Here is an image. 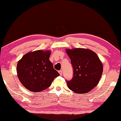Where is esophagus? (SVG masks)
Listing matches in <instances>:
<instances>
[{
	"instance_id": "esophagus-1",
	"label": "esophagus",
	"mask_w": 121,
	"mask_h": 121,
	"mask_svg": "<svg viewBox=\"0 0 121 121\" xmlns=\"http://www.w3.org/2000/svg\"><path fill=\"white\" fill-rule=\"evenodd\" d=\"M59 74H60V75H62V74H63V72H62V70L59 71Z\"/></svg>"
}]
</instances>
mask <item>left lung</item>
Listing matches in <instances>:
<instances>
[{"label": "left lung", "instance_id": "8db88e82", "mask_svg": "<svg viewBox=\"0 0 121 121\" xmlns=\"http://www.w3.org/2000/svg\"><path fill=\"white\" fill-rule=\"evenodd\" d=\"M73 69V77L66 81L69 89L78 94H86L100 80L103 67L96 53L83 48L66 49Z\"/></svg>", "mask_w": 121, "mask_h": 121}]
</instances>
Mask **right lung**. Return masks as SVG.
<instances>
[{
	"label": "right lung",
	"mask_w": 121,
	"mask_h": 121,
	"mask_svg": "<svg viewBox=\"0 0 121 121\" xmlns=\"http://www.w3.org/2000/svg\"><path fill=\"white\" fill-rule=\"evenodd\" d=\"M49 51L39 50L27 53L18 61L17 73L25 88L32 92H40L49 87L59 74L49 60Z\"/></svg>",
	"instance_id": "add662e5"
}]
</instances>
